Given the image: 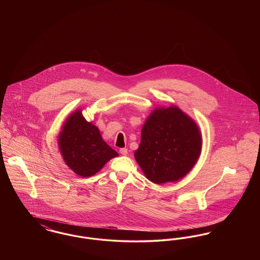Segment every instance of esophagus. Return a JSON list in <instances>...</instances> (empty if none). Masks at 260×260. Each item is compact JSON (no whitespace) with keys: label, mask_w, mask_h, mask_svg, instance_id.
Listing matches in <instances>:
<instances>
[{"label":"esophagus","mask_w":260,"mask_h":260,"mask_svg":"<svg viewBox=\"0 0 260 260\" xmlns=\"http://www.w3.org/2000/svg\"><path fill=\"white\" fill-rule=\"evenodd\" d=\"M120 153L122 154V155H124L125 156L126 154H127V149L126 148H121L120 149Z\"/></svg>","instance_id":"1"}]
</instances>
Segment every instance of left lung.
Instances as JSON below:
<instances>
[{"label":"left lung","instance_id":"8db88e82","mask_svg":"<svg viewBox=\"0 0 260 260\" xmlns=\"http://www.w3.org/2000/svg\"><path fill=\"white\" fill-rule=\"evenodd\" d=\"M202 136L197 124L176 106L156 108L141 129L135 158L156 184L181 179L198 161Z\"/></svg>","mask_w":260,"mask_h":260}]
</instances>
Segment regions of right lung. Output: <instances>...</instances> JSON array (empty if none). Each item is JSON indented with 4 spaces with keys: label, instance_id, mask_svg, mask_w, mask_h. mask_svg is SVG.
I'll use <instances>...</instances> for the list:
<instances>
[{
    "label": "right lung",
    "instance_id": "obj_1",
    "mask_svg": "<svg viewBox=\"0 0 260 260\" xmlns=\"http://www.w3.org/2000/svg\"><path fill=\"white\" fill-rule=\"evenodd\" d=\"M58 146L65 164L82 177L92 176L118 153L102 139L99 127L76 110L64 122Z\"/></svg>",
    "mask_w": 260,
    "mask_h": 260
}]
</instances>
